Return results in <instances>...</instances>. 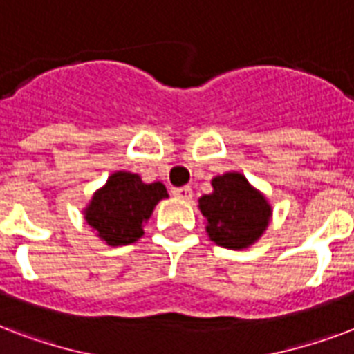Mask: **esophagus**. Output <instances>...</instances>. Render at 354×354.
I'll return each instance as SVG.
<instances>
[{
    "instance_id": "1",
    "label": "esophagus",
    "mask_w": 354,
    "mask_h": 354,
    "mask_svg": "<svg viewBox=\"0 0 354 354\" xmlns=\"http://www.w3.org/2000/svg\"><path fill=\"white\" fill-rule=\"evenodd\" d=\"M171 194H174L175 198L185 199V201H188V199H192V188H190V187L171 188Z\"/></svg>"
}]
</instances>
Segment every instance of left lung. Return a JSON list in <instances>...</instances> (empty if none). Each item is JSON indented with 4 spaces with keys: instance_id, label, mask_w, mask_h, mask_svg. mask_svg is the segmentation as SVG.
<instances>
[{
    "instance_id": "1",
    "label": "left lung",
    "mask_w": 354,
    "mask_h": 354,
    "mask_svg": "<svg viewBox=\"0 0 354 354\" xmlns=\"http://www.w3.org/2000/svg\"><path fill=\"white\" fill-rule=\"evenodd\" d=\"M211 185L212 192L199 198L209 239L230 250L252 246L265 233L272 216L267 198L239 171L218 175Z\"/></svg>"
}]
</instances>
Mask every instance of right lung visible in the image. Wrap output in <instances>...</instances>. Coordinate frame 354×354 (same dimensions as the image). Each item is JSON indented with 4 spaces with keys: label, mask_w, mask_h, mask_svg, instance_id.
I'll list each match as a JSON object with an SVG mask.
<instances>
[{
    "label": "right lung",
    "mask_w": 354,
    "mask_h": 354,
    "mask_svg": "<svg viewBox=\"0 0 354 354\" xmlns=\"http://www.w3.org/2000/svg\"><path fill=\"white\" fill-rule=\"evenodd\" d=\"M164 198L167 190L162 183L145 185L138 174L115 171L93 194L84 218L108 246H127L142 237L143 224Z\"/></svg>",
    "instance_id": "1"
}]
</instances>
